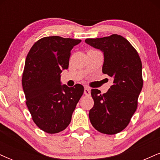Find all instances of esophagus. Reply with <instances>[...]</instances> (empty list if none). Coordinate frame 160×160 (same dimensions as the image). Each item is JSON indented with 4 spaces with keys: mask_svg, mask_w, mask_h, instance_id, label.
Wrapping results in <instances>:
<instances>
[{
    "mask_svg": "<svg viewBox=\"0 0 160 160\" xmlns=\"http://www.w3.org/2000/svg\"><path fill=\"white\" fill-rule=\"evenodd\" d=\"M84 94L86 95H90V89H89V88L87 87V86H86V87L84 88Z\"/></svg>",
    "mask_w": 160,
    "mask_h": 160,
    "instance_id": "1",
    "label": "esophagus"
}]
</instances>
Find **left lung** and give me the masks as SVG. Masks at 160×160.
Returning <instances> with one entry per match:
<instances>
[{
	"instance_id": "1",
	"label": "left lung",
	"mask_w": 160,
	"mask_h": 160,
	"mask_svg": "<svg viewBox=\"0 0 160 160\" xmlns=\"http://www.w3.org/2000/svg\"><path fill=\"white\" fill-rule=\"evenodd\" d=\"M85 42L104 52L102 72L111 77L113 85L108 92L91 90L94 106L89 120L97 131L107 135L120 132L129 123L138 107L143 87L142 64L137 50L118 34L87 38Z\"/></svg>"
}]
</instances>
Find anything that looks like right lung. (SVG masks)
I'll list each match as a JSON object with an SVG mask.
<instances>
[{
  "label": "right lung",
  "instance_id": "1",
  "mask_svg": "<svg viewBox=\"0 0 160 160\" xmlns=\"http://www.w3.org/2000/svg\"><path fill=\"white\" fill-rule=\"evenodd\" d=\"M80 42L45 37L35 42L27 55L22 79L25 103L34 123L47 133H58L68 127L83 94L80 84L70 88L60 82L62 70L68 68L71 50Z\"/></svg>",
  "mask_w": 160,
  "mask_h": 160
}]
</instances>
